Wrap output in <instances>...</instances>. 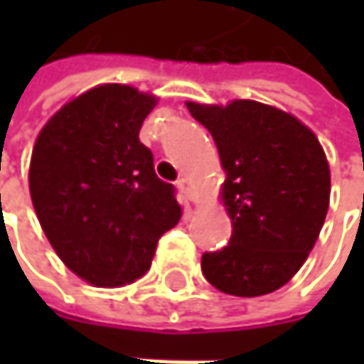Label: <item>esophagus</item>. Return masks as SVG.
<instances>
[{
  "instance_id": "obj_1",
  "label": "esophagus",
  "mask_w": 364,
  "mask_h": 364,
  "mask_svg": "<svg viewBox=\"0 0 364 364\" xmlns=\"http://www.w3.org/2000/svg\"><path fill=\"white\" fill-rule=\"evenodd\" d=\"M176 184H178V188L182 190V194H186L188 200H196V198H194V192H192V186H190L188 178H178Z\"/></svg>"
}]
</instances>
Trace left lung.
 <instances>
[{"label":"left lung","instance_id":"8db88e82","mask_svg":"<svg viewBox=\"0 0 364 364\" xmlns=\"http://www.w3.org/2000/svg\"><path fill=\"white\" fill-rule=\"evenodd\" d=\"M186 107L217 144L232 223L229 245L203 255L204 277L231 296L272 294L298 273L324 225V149L294 115L257 101Z\"/></svg>","mask_w":364,"mask_h":364}]
</instances>
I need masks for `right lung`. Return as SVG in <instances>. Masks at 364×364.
I'll list each match as a JSON object with an SVG mask.
<instances>
[{
    "instance_id": "1",
    "label": "right lung",
    "mask_w": 364,
    "mask_h": 364,
    "mask_svg": "<svg viewBox=\"0 0 364 364\" xmlns=\"http://www.w3.org/2000/svg\"><path fill=\"white\" fill-rule=\"evenodd\" d=\"M156 97L127 85L82 92L44 125L30 161V194L64 265L99 287H119L151 265L180 220L176 188L156 176L139 141Z\"/></svg>"
}]
</instances>
